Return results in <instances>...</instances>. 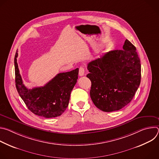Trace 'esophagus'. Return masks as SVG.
I'll list each match as a JSON object with an SVG mask.
<instances>
[{
	"instance_id": "1",
	"label": "esophagus",
	"mask_w": 159,
	"mask_h": 159,
	"mask_svg": "<svg viewBox=\"0 0 159 159\" xmlns=\"http://www.w3.org/2000/svg\"><path fill=\"white\" fill-rule=\"evenodd\" d=\"M85 74V69L83 66H80L79 68V74L80 76H83Z\"/></svg>"
}]
</instances>
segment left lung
Masks as SVG:
<instances>
[{
  "instance_id": "8db88e82",
  "label": "left lung",
  "mask_w": 159,
  "mask_h": 159,
  "mask_svg": "<svg viewBox=\"0 0 159 159\" xmlns=\"http://www.w3.org/2000/svg\"><path fill=\"white\" fill-rule=\"evenodd\" d=\"M136 50L126 39L123 50L110 51L88 63L90 96L100 110L118 111L133 99L141 81L140 60Z\"/></svg>"
}]
</instances>
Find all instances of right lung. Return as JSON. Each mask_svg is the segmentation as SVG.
Returning a JSON list of instances; mask_svg holds the SVG:
<instances>
[{
	"label": "right lung",
	"mask_w": 159,
	"mask_h": 159,
	"mask_svg": "<svg viewBox=\"0 0 159 159\" xmlns=\"http://www.w3.org/2000/svg\"><path fill=\"white\" fill-rule=\"evenodd\" d=\"M16 51L14 57L15 82L17 92L34 115L47 118L60 116L69 106L70 93L78 79L79 69L60 73L43 87L28 89L19 74Z\"/></svg>",
	"instance_id": "1"
}]
</instances>
